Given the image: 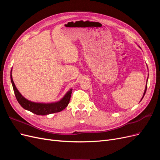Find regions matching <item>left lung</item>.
I'll use <instances>...</instances> for the list:
<instances>
[{"mask_svg":"<svg viewBox=\"0 0 160 160\" xmlns=\"http://www.w3.org/2000/svg\"><path fill=\"white\" fill-rule=\"evenodd\" d=\"M148 79H147V83H146V88H145V90H144V93H143V97H142V98L141 101H142V99L143 98V97H144L145 94H146V90H147V84H148Z\"/></svg>","mask_w":160,"mask_h":160,"instance_id":"obj_1","label":"left lung"}]
</instances>
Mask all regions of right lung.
<instances>
[{"instance_id":"obj_1","label":"right lung","mask_w":160,"mask_h":160,"mask_svg":"<svg viewBox=\"0 0 160 160\" xmlns=\"http://www.w3.org/2000/svg\"><path fill=\"white\" fill-rule=\"evenodd\" d=\"M11 80L14 92V95L16 96V98L18 103L25 109L31 112L36 115H46L51 113L60 112V111H62L65 108H67V106L68 105L69 103L72 89H71L67 91L63 98L59 101H57V102L47 103H37L27 99L18 91L12 80V69L11 71Z\"/></svg>"}]
</instances>
